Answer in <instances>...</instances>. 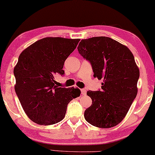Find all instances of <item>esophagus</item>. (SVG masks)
I'll return each instance as SVG.
<instances>
[{
    "mask_svg": "<svg viewBox=\"0 0 155 155\" xmlns=\"http://www.w3.org/2000/svg\"><path fill=\"white\" fill-rule=\"evenodd\" d=\"M81 94L82 95H86V90L85 89H81Z\"/></svg>",
    "mask_w": 155,
    "mask_h": 155,
    "instance_id": "1",
    "label": "esophagus"
}]
</instances>
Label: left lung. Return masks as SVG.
I'll use <instances>...</instances> for the list:
<instances>
[{
  "instance_id": "left-lung-1",
  "label": "left lung",
  "mask_w": 155,
  "mask_h": 155,
  "mask_svg": "<svg viewBox=\"0 0 155 155\" xmlns=\"http://www.w3.org/2000/svg\"><path fill=\"white\" fill-rule=\"evenodd\" d=\"M79 53L91 63L94 78L102 80L101 90H89L92 105L84 113L86 121L100 128L120 123L137 94L140 70L127 46L104 36L83 39Z\"/></svg>"
}]
</instances>
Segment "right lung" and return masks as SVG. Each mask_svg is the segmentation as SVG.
Returning <instances> with one entry per match:
<instances>
[{
	"label": "right lung",
	"mask_w": 155,
	"mask_h": 155,
	"mask_svg": "<svg viewBox=\"0 0 155 155\" xmlns=\"http://www.w3.org/2000/svg\"><path fill=\"white\" fill-rule=\"evenodd\" d=\"M80 39L48 37L36 41L19 55L13 70L15 90L22 107L41 125L58 123L65 117L68 104L80 95V89L58 87L55 76L64 75V63Z\"/></svg>",
	"instance_id": "1"
}]
</instances>
